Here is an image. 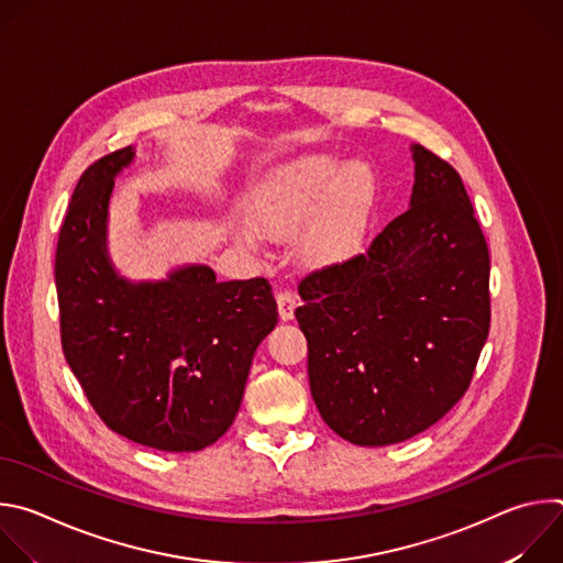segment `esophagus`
Listing matches in <instances>:
<instances>
[{
	"label": "esophagus",
	"instance_id": "esophagus-1",
	"mask_svg": "<svg viewBox=\"0 0 563 563\" xmlns=\"http://www.w3.org/2000/svg\"><path fill=\"white\" fill-rule=\"evenodd\" d=\"M278 300V313H280V320H291L294 318V311H296V296L291 291H278L276 296Z\"/></svg>",
	"mask_w": 563,
	"mask_h": 563
}]
</instances>
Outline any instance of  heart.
Here are the masks:
<instances>
[{
	"label": "heart",
	"instance_id": "b5f03b06",
	"mask_svg": "<svg viewBox=\"0 0 563 563\" xmlns=\"http://www.w3.org/2000/svg\"><path fill=\"white\" fill-rule=\"evenodd\" d=\"M376 180L361 159L341 163L334 155H302L272 172L261 185L252 218L267 235H296V254L311 267L345 261L365 233L374 209ZM238 238L252 250L263 235L243 224Z\"/></svg>",
	"mask_w": 563,
	"mask_h": 563
}]
</instances>
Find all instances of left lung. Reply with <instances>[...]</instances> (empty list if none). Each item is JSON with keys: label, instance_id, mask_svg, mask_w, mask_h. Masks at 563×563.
Wrapping results in <instances>:
<instances>
[{"label": "left lung", "instance_id": "8db88e82", "mask_svg": "<svg viewBox=\"0 0 563 563\" xmlns=\"http://www.w3.org/2000/svg\"><path fill=\"white\" fill-rule=\"evenodd\" d=\"M410 209L365 254L300 280L323 421L354 445L408 441L465 394L490 330V254L461 176L412 144Z\"/></svg>", "mask_w": 563, "mask_h": 563}]
</instances>
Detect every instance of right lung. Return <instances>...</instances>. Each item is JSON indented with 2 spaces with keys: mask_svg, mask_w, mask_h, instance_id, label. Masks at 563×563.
<instances>
[{
  "mask_svg": "<svg viewBox=\"0 0 563 563\" xmlns=\"http://www.w3.org/2000/svg\"><path fill=\"white\" fill-rule=\"evenodd\" d=\"M133 157V146L100 157L73 191L55 254L62 350L113 432L198 452L233 423L278 309L265 278L218 283L211 267L183 265L129 280L113 267L109 202Z\"/></svg>",
  "mask_w": 563,
  "mask_h": 563,
  "instance_id": "1",
  "label": "right lung"
}]
</instances>
